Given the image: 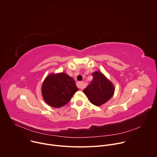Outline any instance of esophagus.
Listing matches in <instances>:
<instances>
[{
	"instance_id": "1",
	"label": "esophagus",
	"mask_w": 157,
	"mask_h": 157,
	"mask_svg": "<svg viewBox=\"0 0 157 157\" xmlns=\"http://www.w3.org/2000/svg\"><path fill=\"white\" fill-rule=\"evenodd\" d=\"M76 85H77V87H78L79 89H82L84 88V82H81V81L78 82Z\"/></svg>"
}]
</instances>
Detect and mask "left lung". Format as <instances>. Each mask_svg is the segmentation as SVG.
<instances>
[{
    "instance_id": "left-lung-1",
    "label": "left lung",
    "mask_w": 157,
    "mask_h": 157,
    "mask_svg": "<svg viewBox=\"0 0 157 157\" xmlns=\"http://www.w3.org/2000/svg\"><path fill=\"white\" fill-rule=\"evenodd\" d=\"M93 79L83 93L89 101L96 106H100L107 102L114 93V86L101 72L95 71L92 73Z\"/></svg>"
}]
</instances>
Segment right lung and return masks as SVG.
<instances>
[{"label":"right lung","mask_w":157,"mask_h":157,"mask_svg":"<svg viewBox=\"0 0 157 157\" xmlns=\"http://www.w3.org/2000/svg\"><path fill=\"white\" fill-rule=\"evenodd\" d=\"M78 91L75 80L64 73L49 75L44 79L41 87L43 99L55 108L68 103Z\"/></svg>","instance_id":"add662e5"}]
</instances>
